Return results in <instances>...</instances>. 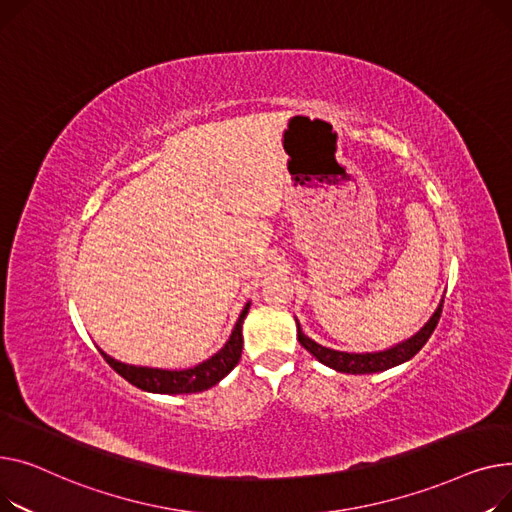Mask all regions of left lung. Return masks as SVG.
<instances>
[{"instance_id": "1", "label": "left lung", "mask_w": 512, "mask_h": 512, "mask_svg": "<svg viewBox=\"0 0 512 512\" xmlns=\"http://www.w3.org/2000/svg\"><path fill=\"white\" fill-rule=\"evenodd\" d=\"M442 306L444 302L438 306V310L434 312V316L430 318V322L419 330L415 337H411L409 341L393 347V349H386L380 353H343V351H335V349H326L318 343H314L312 339H308L302 328L297 324V341L302 343L304 349H308L318 362H322L324 366L333 368L337 372H345V374H374V372H382L388 368H395L407 359H411L419 349H422L428 339L432 337L434 328L438 326L440 314H442Z\"/></svg>"}]
</instances>
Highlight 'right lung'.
<instances>
[{"label": "right lung", "instance_id": "obj_1", "mask_svg": "<svg viewBox=\"0 0 512 512\" xmlns=\"http://www.w3.org/2000/svg\"><path fill=\"white\" fill-rule=\"evenodd\" d=\"M250 310V304H246V308L239 314V320L233 328L231 339L227 341V345L215 353L206 362L198 364L196 368L190 370H153V368H136V366H126L119 364L115 359H111L109 355H105L101 351V355L105 357V362L119 374L122 378H126L130 384L148 390V393H163V395H188V393H200V390H206L210 386H215L219 380H223L239 362L242 357V349H244V339H242V324L244 318Z\"/></svg>", "mask_w": 512, "mask_h": 512}]
</instances>
